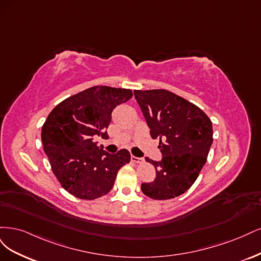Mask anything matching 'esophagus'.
I'll return each instance as SVG.
<instances>
[{
	"label": "esophagus",
	"instance_id": "obj_1",
	"mask_svg": "<svg viewBox=\"0 0 261 261\" xmlns=\"http://www.w3.org/2000/svg\"><path fill=\"white\" fill-rule=\"evenodd\" d=\"M131 162L132 163H136V164H143L144 163V159L143 158H139V157H136V156H131Z\"/></svg>",
	"mask_w": 261,
	"mask_h": 261
}]
</instances>
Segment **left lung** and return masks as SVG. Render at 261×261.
<instances>
[{
  "instance_id": "1",
  "label": "left lung",
  "mask_w": 261,
  "mask_h": 261,
  "mask_svg": "<svg viewBox=\"0 0 261 261\" xmlns=\"http://www.w3.org/2000/svg\"><path fill=\"white\" fill-rule=\"evenodd\" d=\"M150 137L159 139L163 158L153 164L156 178L141 190L153 199H170L186 193L206 164L213 144V123L199 107L167 90L134 91Z\"/></svg>"
}]
</instances>
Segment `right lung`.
Instances as JSON below:
<instances>
[{
    "label": "right lung",
    "mask_w": 261,
    "mask_h": 261,
    "mask_svg": "<svg viewBox=\"0 0 261 261\" xmlns=\"http://www.w3.org/2000/svg\"><path fill=\"white\" fill-rule=\"evenodd\" d=\"M132 95L128 89L95 86L64 99L47 116L41 132L44 152L71 195L89 200L106 195L120 168L130 163L127 149L109 154L93 138H108L114 108Z\"/></svg>",
    "instance_id": "1"
}]
</instances>
